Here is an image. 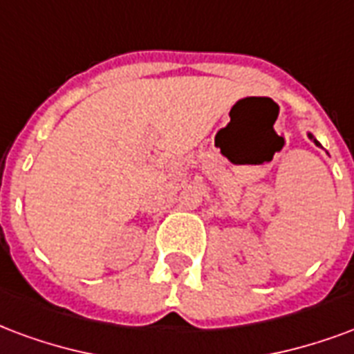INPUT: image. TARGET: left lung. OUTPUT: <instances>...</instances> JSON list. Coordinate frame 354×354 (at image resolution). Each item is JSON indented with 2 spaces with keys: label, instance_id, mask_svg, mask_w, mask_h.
I'll list each match as a JSON object with an SVG mask.
<instances>
[{
  "label": "left lung",
  "instance_id": "obj_1",
  "mask_svg": "<svg viewBox=\"0 0 354 354\" xmlns=\"http://www.w3.org/2000/svg\"><path fill=\"white\" fill-rule=\"evenodd\" d=\"M310 138H311V140H313V142H315V144H317V146H321V144H319V142H317V140H315V138H313V135H310Z\"/></svg>",
  "mask_w": 354,
  "mask_h": 354
}]
</instances>
